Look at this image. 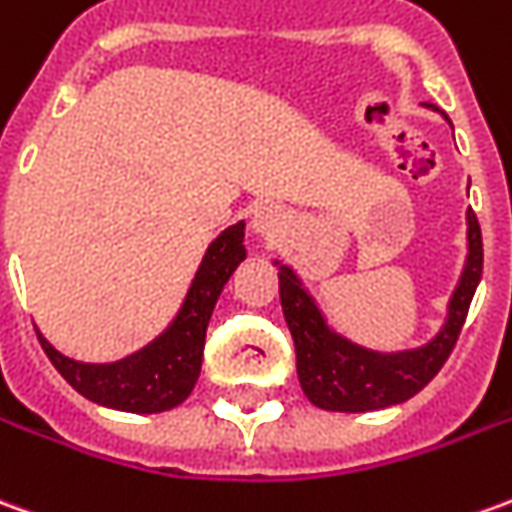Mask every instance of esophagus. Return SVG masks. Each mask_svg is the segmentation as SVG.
I'll list each match as a JSON object with an SVG mask.
<instances>
[{
    "label": "esophagus",
    "mask_w": 512,
    "mask_h": 512,
    "mask_svg": "<svg viewBox=\"0 0 512 512\" xmlns=\"http://www.w3.org/2000/svg\"><path fill=\"white\" fill-rule=\"evenodd\" d=\"M277 213L274 210H268V207H263V210H257L255 216H252V230L260 232V235H271L274 232V227H277Z\"/></svg>",
    "instance_id": "1"
}]
</instances>
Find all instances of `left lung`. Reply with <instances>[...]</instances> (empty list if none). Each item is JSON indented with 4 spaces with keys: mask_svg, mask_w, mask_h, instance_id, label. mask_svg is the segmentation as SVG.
Instances as JSON below:
<instances>
[{
    "mask_svg": "<svg viewBox=\"0 0 512 512\" xmlns=\"http://www.w3.org/2000/svg\"><path fill=\"white\" fill-rule=\"evenodd\" d=\"M468 219V257L460 285L449 302L443 330L421 349L407 352H371L346 341L327 327L313 296L302 288L291 268H280V302L296 346V374L305 396L321 410L366 413L405 402L416 396L441 371L463 330L468 305L482 277V232L474 210Z\"/></svg>",
    "mask_w": 512,
    "mask_h": 512,
    "instance_id": "8db88e82",
    "label": "left lung"
}]
</instances>
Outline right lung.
<instances>
[{"instance_id": "right-lung-1", "label": "right lung", "mask_w": 512, "mask_h": 512, "mask_svg": "<svg viewBox=\"0 0 512 512\" xmlns=\"http://www.w3.org/2000/svg\"><path fill=\"white\" fill-rule=\"evenodd\" d=\"M246 257L244 221L232 224L207 246L202 266L196 271L185 305L169 330L141 352L119 363H77L57 352L38 332L46 357L60 371L71 388L96 405L127 410V413H163L182 405L194 391L202 352H205L207 321L213 316L216 299L232 277V271Z\"/></svg>"}]
</instances>
